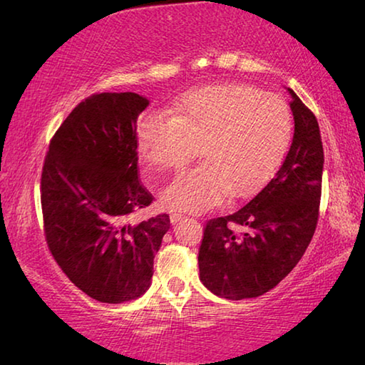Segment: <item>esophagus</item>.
Returning <instances> with one entry per match:
<instances>
[{
    "mask_svg": "<svg viewBox=\"0 0 365 365\" xmlns=\"http://www.w3.org/2000/svg\"><path fill=\"white\" fill-rule=\"evenodd\" d=\"M185 217V214H182V212H172L170 214V222L172 224H177L178 220H182Z\"/></svg>",
    "mask_w": 365,
    "mask_h": 365,
    "instance_id": "34e87169",
    "label": "esophagus"
}]
</instances>
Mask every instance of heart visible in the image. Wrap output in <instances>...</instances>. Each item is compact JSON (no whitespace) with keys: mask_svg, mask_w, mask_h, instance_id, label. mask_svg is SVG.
<instances>
[{"mask_svg":"<svg viewBox=\"0 0 365 365\" xmlns=\"http://www.w3.org/2000/svg\"><path fill=\"white\" fill-rule=\"evenodd\" d=\"M138 151L151 168L180 169L201 146V164L174 177L163 191L172 209L207 211L224 200L261 188L285 159L293 137L288 104L250 85L225 83L191 91L174 117L140 120Z\"/></svg>","mask_w":365,"mask_h":365,"instance_id":"1","label":"heart"}]
</instances>
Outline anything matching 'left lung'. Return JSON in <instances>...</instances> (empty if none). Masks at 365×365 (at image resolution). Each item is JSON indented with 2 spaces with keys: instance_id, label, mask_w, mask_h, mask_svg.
Masks as SVG:
<instances>
[{
  "instance_id": "1",
  "label": "left lung",
  "mask_w": 365,
  "mask_h": 365,
  "mask_svg": "<svg viewBox=\"0 0 365 365\" xmlns=\"http://www.w3.org/2000/svg\"><path fill=\"white\" fill-rule=\"evenodd\" d=\"M293 143L274 178L237 212L206 222L200 279L220 298H257L279 285L311 243L322 195L324 146L316 115L292 88Z\"/></svg>"
}]
</instances>
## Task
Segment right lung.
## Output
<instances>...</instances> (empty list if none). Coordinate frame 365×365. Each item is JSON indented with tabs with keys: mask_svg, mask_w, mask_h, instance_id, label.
Here are the masks:
<instances>
[{
	"mask_svg": "<svg viewBox=\"0 0 365 365\" xmlns=\"http://www.w3.org/2000/svg\"><path fill=\"white\" fill-rule=\"evenodd\" d=\"M137 93H95L80 101L49 141L40 197L48 250L90 298L119 304L151 285L168 214L133 222L153 195L138 175Z\"/></svg>",
	"mask_w": 365,
	"mask_h": 365,
	"instance_id": "obj_1",
	"label": "right lung"
}]
</instances>
